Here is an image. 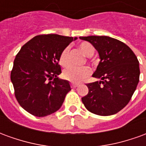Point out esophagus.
Masks as SVG:
<instances>
[{
    "label": "esophagus",
    "instance_id": "1",
    "mask_svg": "<svg viewBox=\"0 0 146 146\" xmlns=\"http://www.w3.org/2000/svg\"><path fill=\"white\" fill-rule=\"evenodd\" d=\"M70 86H71V88H76L78 87V84H73V83H71L70 84Z\"/></svg>",
    "mask_w": 146,
    "mask_h": 146
}]
</instances>
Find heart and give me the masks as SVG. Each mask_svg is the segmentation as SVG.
<instances>
[{
    "label": "heart",
    "mask_w": 146,
    "mask_h": 146,
    "mask_svg": "<svg viewBox=\"0 0 146 146\" xmlns=\"http://www.w3.org/2000/svg\"><path fill=\"white\" fill-rule=\"evenodd\" d=\"M79 48L84 54L88 57L92 56L95 53V48L90 43L82 42L79 44ZM58 62L61 66L66 67L70 64V48L66 47L61 51L58 58ZM91 74V70L88 67H70L64 70L62 76L65 80H69L70 82L78 83L82 82L83 80L87 79Z\"/></svg>",
    "instance_id": "1"
}]
</instances>
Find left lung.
I'll return each mask as SVG.
<instances>
[{"instance_id":"obj_1","label":"left lung","mask_w":146,"mask_h":146,"mask_svg":"<svg viewBox=\"0 0 146 146\" xmlns=\"http://www.w3.org/2000/svg\"><path fill=\"white\" fill-rule=\"evenodd\" d=\"M98 51L100 62L93 74L102 81L89 83L82 102L89 112L110 116L123 109L139 81V64L135 53L119 40L106 36H80Z\"/></svg>"}]
</instances>
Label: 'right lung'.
Wrapping results in <instances>:
<instances>
[{"label":"right lung","mask_w":146,"mask_h":146,"mask_svg":"<svg viewBox=\"0 0 146 146\" xmlns=\"http://www.w3.org/2000/svg\"><path fill=\"white\" fill-rule=\"evenodd\" d=\"M58 34H42L26 43L18 52L11 72L15 96L24 110L43 117L56 112L70 92L67 80L57 76L61 51L76 40Z\"/></svg>","instance_id":"right-lung-1"}]
</instances>
